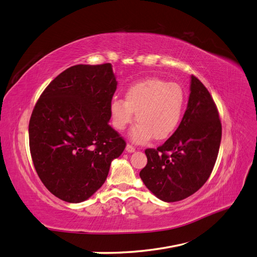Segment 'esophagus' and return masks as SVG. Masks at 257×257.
<instances>
[{
  "label": "esophagus",
  "instance_id": "34e87169",
  "mask_svg": "<svg viewBox=\"0 0 257 257\" xmlns=\"http://www.w3.org/2000/svg\"><path fill=\"white\" fill-rule=\"evenodd\" d=\"M125 150H126L127 152H130V153H131V152H134V151L136 150V148H135V147H133V146H132V145H130V144H128V145H126V148H125Z\"/></svg>",
  "mask_w": 257,
  "mask_h": 257
}]
</instances>
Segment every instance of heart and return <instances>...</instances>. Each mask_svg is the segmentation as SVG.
Returning a JSON list of instances; mask_svg holds the SVG:
<instances>
[{"instance_id":"heart-1","label":"heart","mask_w":257,"mask_h":257,"mask_svg":"<svg viewBox=\"0 0 257 257\" xmlns=\"http://www.w3.org/2000/svg\"><path fill=\"white\" fill-rule=\"evenodd\" d=\"M124 99L110 103L112 125L120 132L126 130L135 119L139 122L131 134L136 143L150 138L164 141L172 136L181 122L186 94L179 83L160 78H148L131 84Z\"/></svg>"}]
</instances>
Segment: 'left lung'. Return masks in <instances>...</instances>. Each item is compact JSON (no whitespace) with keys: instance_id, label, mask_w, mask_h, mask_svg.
<instances>
[{"instance_id":"obj_1","label":"left lung","mask_w":257,"mask_h":257,"mask_svg":"<svg viewBox=\"0 0 257 257\" xmlns=\"http://www.w3.org/2000/svg\"><path fill=\"white\" fill-rule=\"evenodd\" d=\"M222 124L216 105L201 81L192 75L189 103L180 125L157 149H146L143 182L163 201L191 196L212 173L219 154Z\"/></svg>"}]
</instances>
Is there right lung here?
Returning <instances> with one entry per match:
<instances>
[{"label": "right lung", "instance_id": "obj_1", "mask_svg": "<svg viewBox=\"0 0 257 257\" xmlns=\"http://www.w3.org/2000/svg\"><path fill=\"white\" fill-rule=\"evenodd\" d=\"M116 80L110 63L74 65L35 104L29 143L36 173L54 196L81 203L102 186L126 143L108 122Z\"/></svg>", "mask_w": 257, "mask_h": 257}]
</instances>
